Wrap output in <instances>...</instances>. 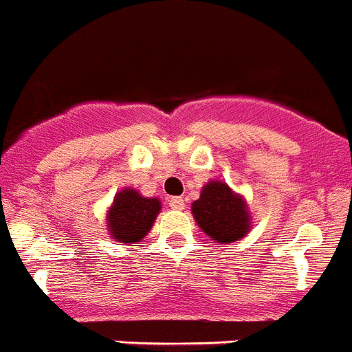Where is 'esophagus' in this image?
<instances>
[{"mask_svg":"<svg viewBox=\"0 0 352 352\" xmlns=\"http://www.w3.org/2000/svg\"><path fill=\"white\" fill-rule=\"evenodd\" d=\"M169 206L173 210H185V201L182 197H170Z\"/></svg>","mask_w":352,"mask_h":352,"instance_id":"esophagus-1","label":"esophagus"}]
</instances>
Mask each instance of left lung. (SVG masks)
I'll list each match as a JSON object with an SVG mask.
<instances>
[{
    "mask_svg": "<svg viewBox=\"0 0 352 352\" xmlns=\"http://www.w3.org/2000/svg\"><path fill=\"white\" fill-rule=\"evenodd\" d=\"M197 226L217 244H233L248 235L253 219L248 201L222 179H210L190 206Z\"/></svg>",
    "mask_w": 352,
    "mask_h": 352,
    "instance_id": "1",
    "label": "left lung"
}]
</instances>
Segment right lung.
<instances>
[{
	"label": "right lung",
	"instance_id": "add662e5",
	"mask_svg": "<svg viewBox=\"0 0 352 352\" xmlns=\"http://www.w3.org/2000/svg\"><path fill=\"white\" fill-rule=\"evenodd\" d=\"M160 210L162 201L158 197H144L135 188H122L107 210L108 235L119 245L140 242L153 228Z\"/></svg>",
	"mask_w": 352,
	"mask_h": 352
}]
</instances>
